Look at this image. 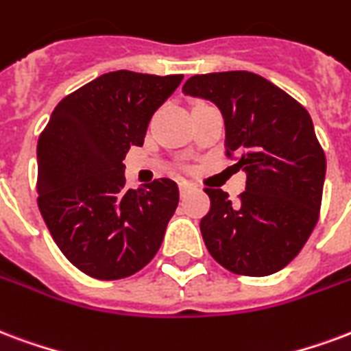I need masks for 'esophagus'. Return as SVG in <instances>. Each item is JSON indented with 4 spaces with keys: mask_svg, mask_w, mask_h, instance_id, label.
<instances>
[{
    "mask_svg": "<svg viewBox=\"0 0 351 351\" xmlns=\"http://www.w3.org/2000/svg\"><path fill=\"white\" fill-rule=\"evenodd\" d=\"M195 188V186H193V184H189V182H180L178 184V189H180V197H184V195H188L189 191H191V189Z\"/></svg>",
    "mask_w": 351,
    "mask_h": 351,
    "instance_id": "1",
    "label": "esophagus"
}]
</instances>
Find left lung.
I'll use <instances>...</instances> for the list:
<instances>
[{
  "instance_id": "8db88e82",
  "label": "left lung",
  "mask_w": 351,
  "mask_h": 351,
  "mask_svg": "<svg viewBox=\"0 0 351 351\" xmlns=\"http://www.w3.org/2000/svg\"><path fill=\"white\" fill-rule=\"evenodd\" d=\"M184 95L221 110L225 154L245 169V191L232 202L204 188L208 214L201 219L210 255L236 275L266 277L300 255L320 217L326 154L307 110L292 96L247 72L197 74Z\"/></svg>"
}]
</instances>
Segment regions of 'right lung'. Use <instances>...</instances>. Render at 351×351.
<instances>
[{
    "instance_id": "right-lung-1",
    "label": "right lung",
    "mask_w": 351,
    "mask_h": 351,
    "mask_svg": "<svg viewBox=\"0 0 351 351\" xmlns=\"http://www.w3.org/2000/svg\"><path fill=\"white\" fill-rule=\"evenodd\" d=\"M182 77L102 74L64 96L38 136V210L61 253L89 277H130L162 245L178 186L158 178L126 189L123 160Z\"/></svg>"
}]
</instances>
